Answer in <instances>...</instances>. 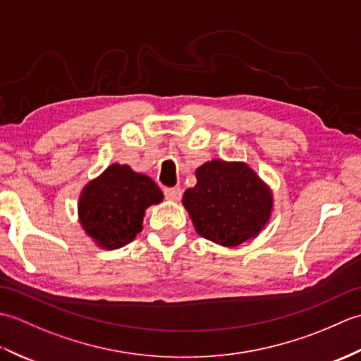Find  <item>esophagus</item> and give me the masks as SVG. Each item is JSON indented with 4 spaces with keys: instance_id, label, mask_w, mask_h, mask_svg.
<instances>
[{
    "instance_id": "1",
    "label": "esophagus",
    "mask_w": 361,
    "mask_h": 361,
    "mask_svg": "<svg viewBox=\"0 0 361 361\" xmlns=\"http://www.w3.org/2000/svg\"><path fill=\"white\" fill-rule=\"evenodd\" d=\"M164 195L169 202H180L181 198V189L180 188H166Z\"/></svg>"
}]
</instances>
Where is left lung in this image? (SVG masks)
<instances>
[{
    "label": "left lung",
    "instance_id": "left-lung-1",
    "mask_svg": "<svg viewBox=\"0 0 361 361\" xmlns=\"http://www.w3.org/2000/svg\"><path fill=\"white\" fill-rule=\"evenodd\" d=\"M197 185L183 195L195 231L221 247L255 239L270 221V186L242 161L211 159L197 167Z\"/></svg>",
    "mask_w": 361,
    "mask_h": 361
}]
</instances>
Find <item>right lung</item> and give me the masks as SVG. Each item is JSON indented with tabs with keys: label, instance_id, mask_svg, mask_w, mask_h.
I'll list each match as a JSON object with an SVG mask.
<instances>
[{
	"label": "right lung",
	"instance_id": "add662e5",
	"mask_svg": "<svg viewBox=\"0 0 361 361\" xmlns=\"http://www.w3.org/2000/svg\"><path fill=\"white\" fill-rule=\"evenodd\" d=\"M150 176L114 163L83 186L78 216L83 231L102 250H118L142 231L145 209L163 202Z\"/></svg>",
	"mask_w": 361,
	"mask_h": 361
}]
</instances>
